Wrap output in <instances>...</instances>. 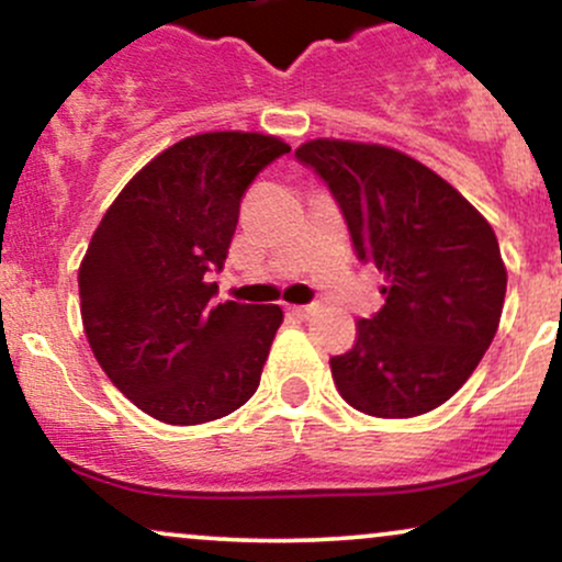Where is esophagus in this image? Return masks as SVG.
<instances>
[{
	"label": "esophagus",
	"instance_id": "obj_1",
	"mask_svg": "<svg viewBox=\"0 0 562 562\" xmlns=\"http://www.w3.org/2000/svg\"><path fill=\"white\" fill-rule=\"evenodd\" d=\"M288 312L293 314L295 319H308V317H314V314H317V306H314V303H308V306H290Z\"/></svg>",
	"mask_w": 562,
	"mask_h": 562
}]
</instances>
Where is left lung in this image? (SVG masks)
Returning a JSON list of instances; mask_svg holds the SVG:
<instances>
[{"label":"left lung","instance_id":"obj_1","mask_svg":"<svg viewBox=\"0 0 562 562\" xmlns=\"http://www.w3.org/2000/svg\"><path fill=\"white\" fill-rule=\"evenodd\" d=\"M333 192L353 250L385 274V303L330 359L353 409L415 417L473 375L492 346L507 272L494 229L428 166L383 145L314 139L295 150Z\"/></svg>","mask_w":562,"mask_h":562}]
</instances>
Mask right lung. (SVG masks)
Returning <instances> with one entry per match:
<instances>
[{
  "label": "right lung",
  "mask_w": 562,
  "mask_h": 562,
  "mask_svg": "<svg viewBox=\"0 0 562 562\" xmlns=\"http://www.w3.org/2000/svg\"><path fill=\"white\" fill-rule=\"evenodd\" d=\"M285 142L211 132L160 153L113 200L79 269L97 362L142 412L169 425L218 420L259 389L280 306L214 303L240 200Z\"/></svg>",
  "instance_id": "right-lung-1"
}]
</instances>
